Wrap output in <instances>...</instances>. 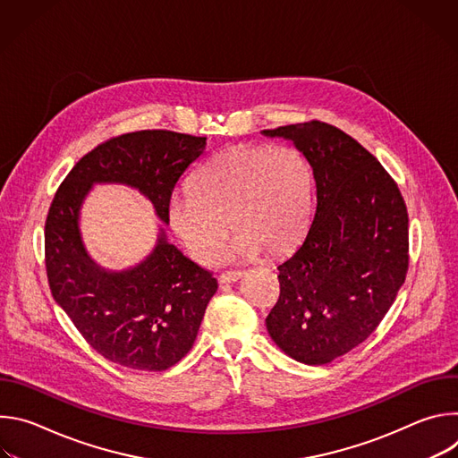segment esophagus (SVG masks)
<instances>
[{"instance_id": "1", "label": "esophagus", "mask_w": 458, "mask_h": 458, "mask_svg": "<svg viewBox=\"0 0 458 458\" xmlns=\"http://www.w3.org/2000/svg\"><path fill=\"white\" fill-rule=\"evenodd\" d=\"M242 276H244V272H241V270H233V272H223V274L219 276V283H221V284H230V283H235V281H239Z\"/></svg>"}]
</instances>
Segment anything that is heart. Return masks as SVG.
Instances as JSON below:
<instances>
[{
    "mask_svg": "<svg viewBox=\"0 0 458 458\" xmlns=\"http://www.w3.org/2000/svg\"><path fill=\"white\" fill-rule=\"evenodd\" d=\"M175 195L168 221L198 263L237 232L226 257L250 259L267 251L283 255L304 235L311 210V175L302 156L288 147L235 145L216 154Z\"/></svg>",
    "mask_w": 458,
    "mask_h": 458,
    "instance_id": "b5f03b06",
    "label": "heart"
}]
</instances>
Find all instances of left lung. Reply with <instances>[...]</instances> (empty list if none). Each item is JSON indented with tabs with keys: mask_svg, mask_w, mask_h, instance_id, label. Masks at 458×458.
Listing matches in <instances>:
<instances>
[{
	"mask_svg": "<svg viewBox=\"0 0 458 458\" xmlns=\"http://www.w3.org/2000/svg\"><path fill=\"white\" fill-rule=\"evenodd\" d=\"M306 157L315 216L301 246L277 267L281 295L267 317L274 343L318 366L366 341L408 272V210L399 186L362 145L320 121L263 130Z\"/></svg>",
	"mask_w": 458,
	"mask_h": 458,
	"instance_id": "1",
	"label": "left lung"
}]
</instances>
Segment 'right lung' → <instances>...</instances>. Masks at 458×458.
I'll list each match as a JSON object with an SVG mask.
<instances>
[{"instance_id": "right-lung-1", "label": "right lung", "mask_w": 458, "mask_h": 458, "mask_svg": "<svg viewBox=\"0 0 458 458\" xmlns=\"http://www.w3.org/2000/svg\"><path fill=\"white\" fill-rule=\"evenodd\" d=\"M207 148V138L141 130L101 143L57 188L45 223V265L52 297L105 359L140 371H165L198 337L217 281L166 239L126 270H106L89 255L81 207L94 184L140 190L168 225L179 177Z\"/></svg>"}]
</instances>
